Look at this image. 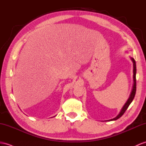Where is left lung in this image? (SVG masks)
I'll return each instance as SVG.
<instances>
[{
    "mask_svg": "<svg viewBox=\"0 0 146 146\" xmlns=\"http://www.w3.org/2000/svg\"><path fill=\"white\" fill-rule=\"evenodd\" d=\"M131 60L133 62V80H134V85H133V88L132 92H131V94L129 96V98H128V100L126 102V103L123 106V108L121 110V111L119 113V114L116 117H115V118L110 119L108 121H113V120H116L118 119V118H119L120 117H121L124 113H125L126 110L128 108V106H129V105L131 104V103L132 102V101L133 100V99L134 98L135 94H136V61L134 59V58H131Z\"/></svg>",
    "mask_w": 146,
    "mask_h": 146,
    "instance_id": "1",
    "label": "left lung"
}]
</instances>
